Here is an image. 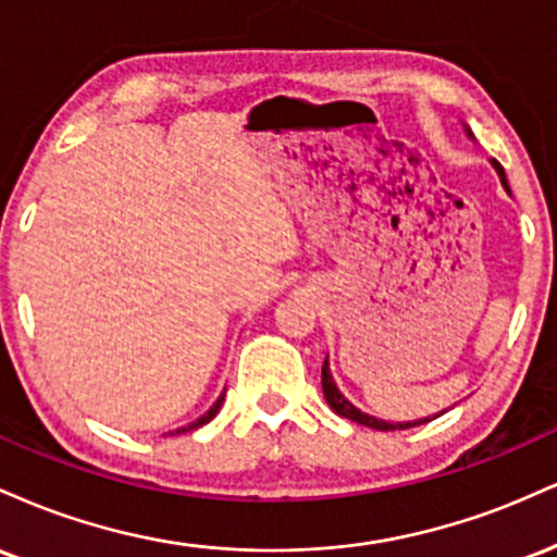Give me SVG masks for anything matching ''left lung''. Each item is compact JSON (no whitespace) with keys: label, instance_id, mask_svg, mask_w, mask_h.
<instances>
[{"label":"left lung","instance_id":"left-lung-1","mask_svg":"<svg viewBox=\"0 0 557 557\" xmlns=\"http://www.w3.org/2000/svg\"><path fill=\"white\" fill-rule=\"evenodd\" d=\"M493 163H495V169H498L503 185H506V189H508V182H506V174H503V166H500L498 161H493ZM320 383H323V396H325V401H329V407L336 411L338 417H346V420H351V422H357V424H364V428L383 430V433H391V430H409V428H417V424L430 422V420H417V422H404V424L398 422V424H394V422L375 420V417H370V414H362V411L351 407V404L346 401L342 394H338L336 383H333L331 370H329V359H325V362H323V372H320ZM433 420H435V417H433Z\"/></svg>","mask_w":557,"mask_h":557}]
</instances>
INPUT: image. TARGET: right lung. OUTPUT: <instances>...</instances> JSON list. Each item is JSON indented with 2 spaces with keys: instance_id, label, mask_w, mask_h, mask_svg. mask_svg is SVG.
Masks as SVG:
<instances>
[{
  "instance_id": "add662e5",
  "label": "right lung",
  "mask_w": 557,
  "mask_h": 557,
  "mask_svg": "<svg viewBox=\"0 0 557 557\" xmlns=\"http://www.w3.org/2000/svg\"><path fill=\"white\" fill-rule=\"evenodd\" d=\"M221 404H224V394H221V396H219V401H215V404H213V407H211V409H208V411H206V414H202V417H200V420H195L193 424H187V428H180V430H176V433H189V430H198V428H202V424H206V422H211V420H213V417H215V414H219Z\"/></svg>"
}]
</instances>
